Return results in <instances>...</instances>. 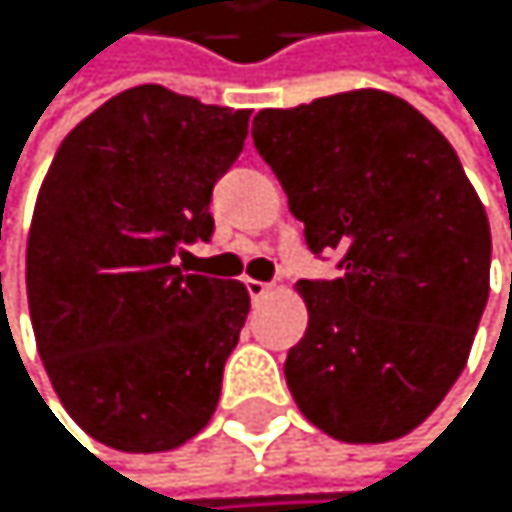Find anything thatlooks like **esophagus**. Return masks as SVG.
<instances>
[{"instance_id": "obj_1", "label": "esophagus", "mask_w": 512, "mask_h": 512, "mask_svg": "<svg viewBox=\"0 0 512 512\" xmlns=\"http://www.w3.org/2000/svg\"><path fill=\"white\" fill-rule=\"evenodd\" d=\"M248 294H251V301H261L267 298V294H273V285L270 282H261V279H248Z\"/></svg>"}]
</instances>
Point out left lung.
<instances>
[{
	"label": "left lung",
	"instance_id": "8db88e82",
	"mask_svg": "<svg viewBox=\"0 0 512 512\" xmlns=\"http://www.w3.org/2000/svg\"><path fill=\"white\" fill-rule=\"evenodd\" d=\"M254 147L344 273L298 282L310 322L285 381L341 442L421 427L467 365L488 301V214L445 134L402 97L356 88L254 116Z\"/></svg>",
	"mask_w": 512,
	"mask_h": 512
}]
</instances>
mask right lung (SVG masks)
I'll list each match as a JSON object with an SVG mask.
<instances>
[{
	"instance_id": "add662e5",
	"label": "right lung",
	"mask_w": 512,
	"mask_h": 512,
	"mask_svg": "<svg viewBox=\"0 0 512 512\" xmlns=\"http://www.w3.org/2000/svg\"><path fill=\"white\" fill-rule=\"evenodd\" d=\"M248 116L137 85L48 165L27 236L33 334L67 415L107 448L171 451L218 408L251 298L174 254L211 236V187L242 153Z\"/></svg>"
}]
</instances>
